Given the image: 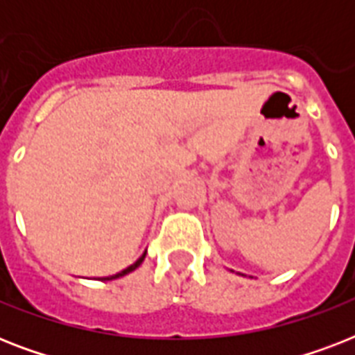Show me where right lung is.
<instances>
[{
	"label": "right lung",
	"mask_w": 355,
	"mask_h": 355,
	"mask_svg": "<svg viewBox=\"0 0 355 355\" xmlns=\"http://www.w3.org/2000/svg\"><path fill=\"white\" fill-rule=\"evenodd\" d=\"M145 254H147V250H145V252L141 254V256H139V258L136 259V261H134V263L130 265V267H127V269H123L121 272H118V275H112V276H107V278H101V280H116V278H121V276L128 275V272H132L134 269H138L139 265H141V261H144V259H145Z\"/></svg>",
	"instance_id": "add662e5"
}]
</instances>
